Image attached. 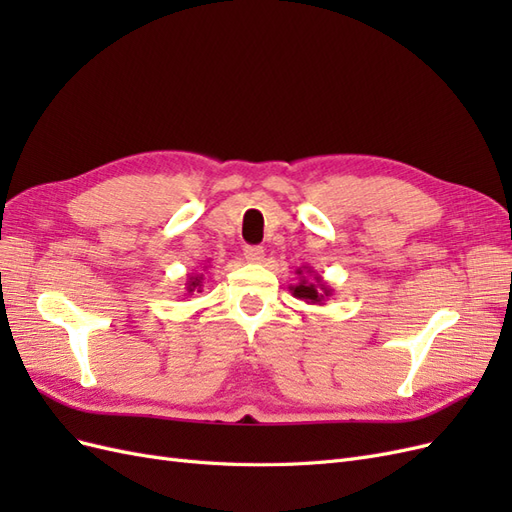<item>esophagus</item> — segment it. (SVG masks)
I'll list each match as a JSON object with an SVG mask.
<instances>
[{
	"label": "esophagus",
	"instance_id": "obj_1",
	"mask_svg": "<svg viewBox=\"0 0 512 512\" xmlns=\"http://www.w3.org/2000/svg\"><path fill=\"white\" fill-rule=\"evenodd\" d=\"M243 256L247 262H252V265H260V262H265V250H262L260 245H247L243 250Z\"/></svg>",
	"mask_w": 512,
	"mask_h": 512
}]
</instances>
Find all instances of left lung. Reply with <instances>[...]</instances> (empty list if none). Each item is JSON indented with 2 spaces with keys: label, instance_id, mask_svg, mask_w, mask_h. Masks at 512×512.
<instances>
[{
  "label": "left lung",
  "instance_id": "8db88e82",
  "mask_svg": "<svg viewBox=\"0 0 512 512\" xmlns=\"http://www.w3.org/2000/svg\"><path fill=\"white\" fill-rule=\"evenodd\" d=\"M307 274H314V278H307ZM299 282L290 284V292L297 299H303L305 303L312 305H324V301L333 297V288L322 280V277L312 267H299L297 269Z\"/></svg>",
  "mask_w": 512,
  "mask_h": 512
}]
</instances>
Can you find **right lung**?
I'll use <instances>...</instances> for the list:
<instances>
[{"mask_svg": "<svg viewBox=\"0 0 512 512\" xmlns=\"http://www.w3.org/2000/svg\"><path fill=\"white\" fill-rule=\"evenodd\" d=\"M207 262H209V260H207ZM207 269H209V267L205 265L203 273H200V271H194V273H190V275H188V282H185V286H183V297H190V294L203 290L205 271H207Z\"/></svg>", "mask_w": 512, "mask_h": 512, "instance_id": "obj_1", "label": "right lung"}]
</instances>
